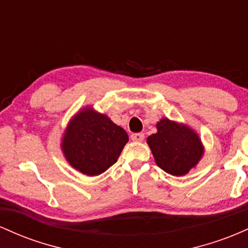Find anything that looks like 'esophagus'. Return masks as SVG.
Returning <instances> with one entry per match:
<instances>
[{
    "label": "esophagus",
    "mask_w": 248,
    "mask_h": 248,
    "mask_svg": "<svg viewBox=\"0 0 248 248\" xmlns=\"http://www.w3.org/2000/svg\"><path fill=\"white\" fill-rule=\"evenodd\" d=\"M131 139L133 141H143L144 140V133H132Z\"/></svg>",
    "instance_id": "34e87169"
}]
</instances>
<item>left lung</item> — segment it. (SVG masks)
I'll return each mask as SVG.
<instances>
[{
    "label": "left lung",
    "instance_id": "1",
    "mask_svg": "<svg viewBox=\"0 0 248 248\" xmlns=\"http://www.w3.org/2000/svg\"><path fill=\"white\" fill-rule=\"evenodd\" d=\"M155 127L157 132L146 139L155 164L177 177L185 176L196 168L205 152L198 133L188 125L169 118H161Z\"/></svg>",
    "mask_w": 248,
    "mask_h": 248
}]
</instances>
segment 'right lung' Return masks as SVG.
I'll return each instance as SVG.
<instances>
[{"instance_id":"right-lung-1","label":"right lung","mask_w":248,"mask_h":248,"mask_svg":"<svg viewBox=\"0 0 248 248\" xmlns=\"http://www.w3.org/2000/svg\"><path fill=\"white\" fill-rule=\"evenodd\" d=\"M127 141L129 136L123 127L88 105L69 121L61 150L72 168L94 177L116 163Z\"/></svg>"}]
</instances>
